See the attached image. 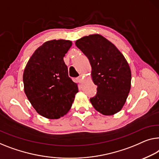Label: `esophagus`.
Wrapping results in <instances>:
<instances>
[{"instance_id":"esophagus-1","label":"esophagus","mask_w":159,"mask_h":159,"mask_svg":"<svg viewBox=\"0 0 159 159\" xmlns=\"http://www.w3.org/2000/svg\"><path fill=\"white\" fill-rule=\"evenodd\" d=\"M77 80H78V81H79V83H82L83 80H84V77H83L82 75H80V76H79V78H78Z\"/></svg>"}]
</instances>
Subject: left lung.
I'll list each match as a JSON object with an SVG mask.
<instances>
[{
	"mask_svg": "<svg viewBox=\"0 0 159 159\" xmlns=\"http://www.w3.org/2000/svg\"><path fill=\"white\" fill-rule=\"evenodd\" d=\"M75 46L89 58L97 93L90 101L101 114L112 116L122 109L131 86V71L114 44L98 34L82 37Z\"/></svg>",
	"mask_w": 159,
	"mask_h": 159,
	"instance_id": "obj_1",
	"label": "left lung"
}]
</instances>
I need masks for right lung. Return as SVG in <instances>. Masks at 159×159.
Segmentation results:
<instances>
[{"label":"right lung","mask_w":159,"mask_h":159,"mask_svg":"<svg viewBox=\"0 0 159 159\" xmlns=\"http://www.w3.org/2000/svg\"><path fill=\"white\" fill-rule=\"evenodd\" d=\"M72 46L68 40H51L39 46L28 60L23 75L24 92L36 112L58 119L71 108L79 91L68 76L63 57Z\"/></svg>","instance_id":"add662e5"}]
</instances>
